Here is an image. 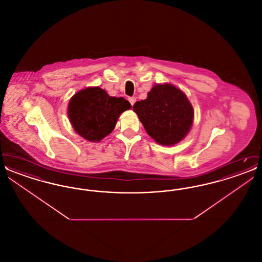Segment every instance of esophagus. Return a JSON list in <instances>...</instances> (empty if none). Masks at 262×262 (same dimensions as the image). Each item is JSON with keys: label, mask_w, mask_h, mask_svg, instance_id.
<instances>
[{"label": "esophagus", "mask_w": 262, "mask_h": 262, "mask_svg": "<svg viewBox=\"0 0 262 262\" xmlns=\"http://www.w3.org/2000/svg\"><path fill=\"white\" fill-rule=\"evenodd\" d=\"M128 101H129V103L132 104V106H134V105H135V103H136V101H137V99H136V97H129V98H128Z\"/></svg>", "instance_id": "34e87169"}]
</instances>
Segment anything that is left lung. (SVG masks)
Instances as JSON below:
<instances>
[{
  "label": "left lung",
  "mask_w": 262,
  "mask_h": 262,
  "mask_svg": "<svg viewBox=\"0 0 262 262\" xmlns=\"http://www.w3.org/2000/svg\"><path fill=\"white\" fill-rule=\"evenodd\" d=\"M146 133L159 144L173 145L186 137L193 121L187 96L172 84H156L133 107Z\"/></svg>",
  "instance_id": "1"
}]
</instances>
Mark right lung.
<instances>
[{"instance_id":"right-lung-1","label":"right lung","mask_w":262,"mask_h":262,"mask_svg":"<svg viewBox=\"0 0 262 262\" xmlns=\"http://www.w3.org/2000/svg\"><path fill=\"white\" fill-rule=\"evenodd\" d=\"M130 107L123 97H111L102 88H88L70 100L68 115L80 137L100 141L114 129L119 116Z\"/></svg>"}]
</instances>
